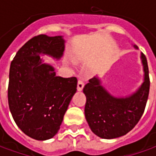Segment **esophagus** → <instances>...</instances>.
<instances>
[{
  "instance_id": "obj_1",
  "label": "esophagus",
  "mask_w": 156,
  "mask_h": 156,
  "mask_svg": "<svg viewBox=\"0 0 156 156\" xmlns=\"http://www.w3.org/2000/svg\"><path fill=\"white\" fill-rule=\"evenodd\" d=\"M83 87H84V81H82V80H79V81H78V85H77V89H78V91H81Z\"/></svg>"
}]
</instances>
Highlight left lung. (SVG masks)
Segmentation results:
<instances>
[{
  "label": "left lung",
  "instance_id": "left-lung-1",
  "mask_svg": "<svg viewBox=\"0 0 156 156\" xmlns=\"http://www.w3.org/2000/svg\"><path fill=\"white\" fill-rule=\"evenodd\" d=\"M136 49L138 48L135 46ZM144 81L139 89L125 98H117L101 85L97 77H93L84 87L86 95L85 117L89 128L97 136L114 139L126 135L140 121L147 104L150 81L146 56L141 53Z\"/></svg>",
  "mask_w": 156,
  "mask_h": 156
}]
</instances>
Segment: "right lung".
<instances>
[{"label":"right lung","mask_w":156,"mask_h":156,"mask_svg":"<svg viewBox=\"0 0 156 156\" xmlns=\"http://www.w3.org/2000/svg\"><path fill=\"white\" fill-rule=\"evenodd\" d=\"M64 42L62 36H34L18 50L10 65L9 109L19 129L38 141L56 135L77 90L76 77L56 76L54 68L40 57L43 54L60 59Z\"/></svg>","instance_id":"right-lung-1"}]
</instances>
